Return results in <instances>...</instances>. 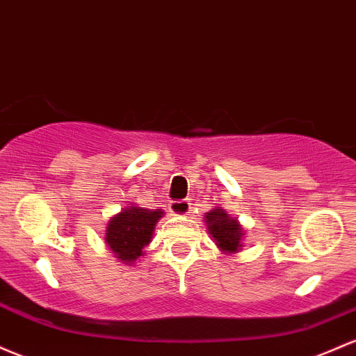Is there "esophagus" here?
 I'll use <instances>...</instances> for the list:
<instances>
[{"label":"esophagus","instance_id":"34e87169","mask_svg":"<svg viewBox=\"0 0 356 356\" xmlns=\"http://www.w3.org/2000/svg\"><path fill=\"white\" fill-rule=\"evenodd\" d=\"M169 208L174 214H187L191 209V202L187 201V199H181V201H172Z\"/></svg>","mask_w":356,"mask_h":356}]
</instances>
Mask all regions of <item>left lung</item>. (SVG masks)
<instances>
[{
  "label": "left lung",
  "mask_w": 356,
  "mask_h": 356,
  "mask_svg": "<svg viewBox=\"0 0 356 356\" xmlns=\"http://www.w3.org/2000/svg\"><path fill=\"white\" fill-rule=\"evenodd\" d=\"M206 222L211 236L216 240V245L222 252L233 253L240 250L243 229L236 220L229 218L222 209H211L206 214Z\"/></svg>",
  "instance_id": "left-lung-1"
}]
</instances>
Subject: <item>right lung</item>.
<instances>
[{
	"label": "right lung",
	"mask_w": 356,
	"mask_h": 356,
	"mask_svg": "<svg viewBox=\"0 0 356 356\" xmlns=\"http://www.w3.org/2000/svg\"><path fill=\"white\" fill-rule=\"evenodd\" d=\"M162 209H143L131 206L116 214L106 229V243L123 261H135L143 247L150 243L155 225L162 218Z\"/></svg>",
	"instance_id": "obj_1"
}]
</instances>
